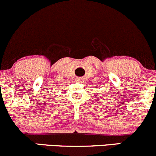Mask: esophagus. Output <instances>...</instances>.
<instances>
[{
	"label": "esophagus",
	"instance_id": "34e87169",
	"mask_svg": "<svg viewBox=\"0 0 156 156\" xmlns=\"http://www.w3.org/2000/svg\"><path fill=\"white\" fill-rule=\"evenodd\" d=\"M76 81H78V82H81V81H82V80H81V78H77Z\"/></svg>",
	"mask_w": 156,
	"mask_h": 156
}]
</instances>
